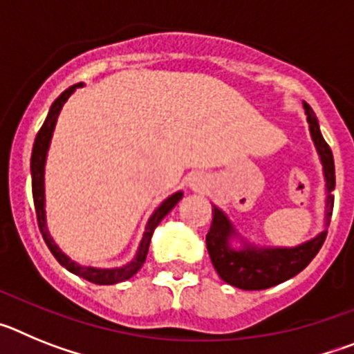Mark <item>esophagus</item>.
Masks as SVG:
<instances>
[{
    "mask_svg": "<svg viewBox=\"0 0 354 354\" xmlns=\"http://www.w3.org/2000/svg\"><path fill=\"white\" fill-rule=\"evenodd\" d=\"M189 186L195 187V189H198V187H202V177L200 175H195L192 180H189Z\"/></svg>",
    "mask_w": 354,
    "mask_h": 354,
    "instance_id": "obj_1",
    "label": "esophagus"
}]
</instances>
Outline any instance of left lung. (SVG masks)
<instances>
[{"instance_id": "8db88e82", "label": "left lung", "mask_w": 354, "mask_h": 354, "mask_svg": "<svg viewBox=\"0 0 354 354\" xmlns=\"http://www.w3.org/2000/svg\"><path fill=\"white\" fill-rule=\"evenodd\" d=\"M306 113V122L310 127L312 140L315 143L317 154L323 162L324 180H326V227L330 223L331 212H333V195L331 192L335 189V162L333 154L323 134L319 131V122L312 108L306 102H303ZM328 230L315 236L314 239L306 241L303 245L294 246V248H257L253 245H245L243 250L230 248V237L236 236L232 223L228 221L223 211L216 207L212 209V223L209 228L205 243H207V252L211 257L214 270L218 271L223 282L245 290H262L286 282L289 278L296 277L299 271H303L310 264L312 259L317 255V252L323 246L326 239Z\"/></svg>"}]
</instances>
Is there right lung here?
<instances>
[{
	"label": "right lung",
	"instance_id": "obj_1",
	"mask_svg": "<svg viewBox=\"0 0 354 354\" xmlns=\"http://www.w3.org/2000/svg\"><path fill=\"white\" fill-rule=\"evenodd\" d=\"M83 86V83L72 84L71 88L65 90L58 99L51 104L49 108V113L44 120L42 127L37 133L35 143H33V150H31V192H33V204H35V211H37V221H39V228L40 234H42L44 241H46V245L48 248L51 250V253L55 255V259L60 262L64 268H67L71 273L77 274V277L84 278V280H88V282L97 283V286H113V283L124 282L127 278H131L133 274L138 273V270L143 266L147 259V252H149V245H150V237H152V232H154V228L158 227L159 221L171 211V209L177 205L180 198H183V192L174 193L171 196H168L161 205L154 211V214L150 216L149 223L145 227V234L142 237V243H140V248L136 252V257L129 262L124 268H115V270H99V268H86V266H80L77 262L71 261V259L62 252L58 246L55 245V241L53 237L49 236V230L46 227V211H44V165H46V158H48V149L49 143H51V136L53 131H55L56 120H58V115H60L62 108H64L65 101H67L68 97L74 93V90Z\"/></svg>",
	"mask_w": 354,
	"mask_h": 354
}]
</instances>
